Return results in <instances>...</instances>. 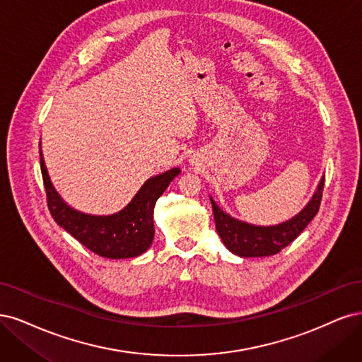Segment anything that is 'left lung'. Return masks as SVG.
<instances>
[{"label": "left lung", "instance_id": "obj_1", "mask_svg": "<svg viewBox=\"0 0 362 362\" xmlns=\"http://www.w3.org/2000/svg\"><path fill=\"white\" fill-rule=\"evenodd\" d=\"M325 176L317 183V188L314 191L310 202L304 209L295 216H291L283 223L275 226H255L247 221L238 219L230 214L224 212L212 195H209L214 209V218L216 231L226 245V248L239 255V257H267L286 248L288 243L293 242L310 223L317 215L322 191H323Z\"/></svg>", "mask_w": 362, "mask_h": 362}]
</instances>
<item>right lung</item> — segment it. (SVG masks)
Listing matches in <instances>:
<instances>
[{
    "instance_id": "obj_1",
    "label": "right lung",
    "mask_w": 362,
    "mask_h": 362,
    "mask_svg": "<svg viewBox=\"0 0 362 362\" xmlns=\"http://www.w3.org/2000/svg\"><path fill=\"white\" fill-rule=\"evenodd\" d=\"M40 168L49 212L55 223L90 251L115 260L138 257L150 248L155 238V204L168 185L180 174V168L174 167L151 176L122 211L110 215H93L67 204L57 192L45 164L42 143Z\"/></svg>"
}]
</instances>
